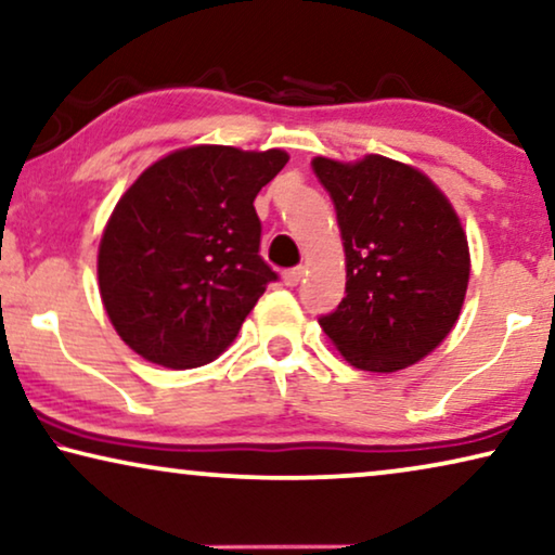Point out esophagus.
Masks as SVG:
<instances>
[{
	"label": "esophagus",
	"instance_id": "esophagus-1",
	"mask_svg": "<svg viewBox=\"0 0 555 555\" xmlns=\"http://www.w3.org/2000/svg\"><path fill=\"white\" fill-rule=\"evenodd\" d=\"M302 272H306L302 268H291V270H285V272H283V283H285L287 287H295V285L300 283Z\"/></svg>",
	"mask_w": 555,
	"mask_h": 555
}]
</instances>
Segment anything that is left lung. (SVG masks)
Masks as SVG:
<instances>
[{
	"instance_id": "1",
	"label": "left lung",
	"mask_w": 555,
	"mask_h": 555,
	"mask_svg": "<svg viewBox=\"0 0 555 555\" xmlns=\"http://www.w3.org/2000/svg\"><path fill=\"white\" fill-rule=\"evenodd\" d=\"M346 253V298L318 318L340 356L391 374L422 361L457 323L469 249L457 211L435 181L371 154L344 164L315 156Z\"/></svg>"
}]
</instances>
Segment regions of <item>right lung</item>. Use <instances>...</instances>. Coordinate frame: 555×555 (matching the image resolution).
Returning <instances> with one entry per match:
<instances>
[{"label":"right lung","mask_w":555,"mask_h":555,"mask_svg":"<svg viewBox=\"0 0 555 555\" xmlns=\"http://www.w3.org/2000/svg\"><path fill=\"white\" fill-rule=\"evenodd\" d=\"M280 149L189 146L120 196L98 247V285L126 346L166 369L215 361L278 272L260 257L255 196Z\"/></svg>","instance_id":"1"}]
</instances>
